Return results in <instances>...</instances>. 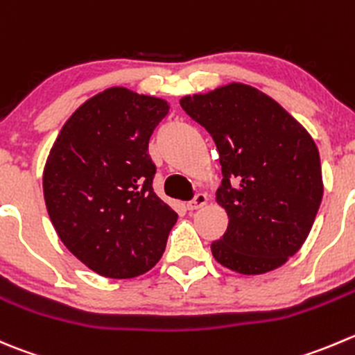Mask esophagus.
Returning <instances> with one entry per match:
<instances>
[{
	"label": "esophagus",
	"mask_w": 355,
	"mask_h": 355,
	"mask_svg": "<svg viewBox=\"0 0 355 355\" xmlns=\"http://www.w3.org/2000/svg\"><path fill=\"white\" fill-rule=\"evenodd\" d=\"M206 205H208V196H206V194H198L194 199H192L191 202H189L187 208L191 209V211H194V209L202 208V206H206Z\"/></svg>",
	"instance_id": "34e87169"
}]
</instances>
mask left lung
<instances>
[{"mask_svg": "<svg viewBox=\"0 0 355 355\" xmlns=\"http://www.w3.org/2000/svg\"><path fill=\"white\" fill-rule=\"evenodd\" d=\"M180 105L213 137L223 180L216 202L229 227L211 244L215 260L244 276L279 269L307 239L322 199L319 150L279 102L232 81Z\"/></svg>", "mask_w": 355, "mask_h": 355, "instance_id": "obj_1", "label": "left lung"}]
</instances>
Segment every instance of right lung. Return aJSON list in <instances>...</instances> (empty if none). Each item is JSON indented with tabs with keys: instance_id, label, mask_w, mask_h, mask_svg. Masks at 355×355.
Returning a JSON list of instances; mask_svg holds the SVG:
<instances>
[{
	"instance_id": "1",
	"label": "right lung",
	"mask_w": 355,
	"mask_h": 355,
	"mask_svg": "<svg viewBox=\"0 0 355 355\" xmlns=\"http://www.w3.org/2000/svg\"><path fill=\"white\" fill-rule=\"evenodd\" d=\"M170 111L161 97L111 86L83 102L58 132L43 194L58 237L88 269L132 279L163 257L177 211L156 196L147 147Z\"/></svg>"
}]
</instances>
